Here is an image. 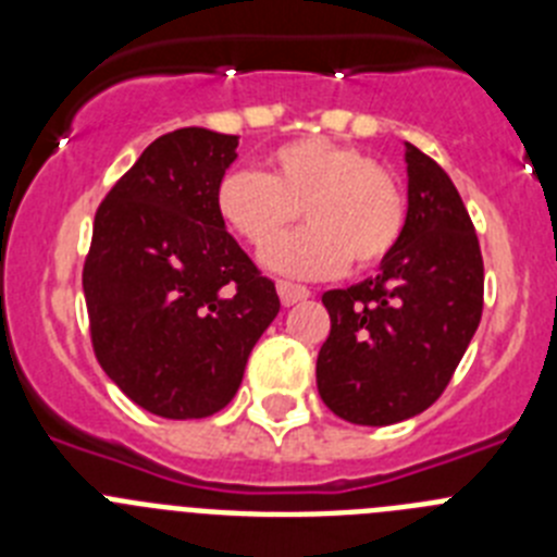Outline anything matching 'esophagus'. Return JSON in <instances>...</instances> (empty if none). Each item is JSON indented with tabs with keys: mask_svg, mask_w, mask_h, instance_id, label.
<instances>
[{
	"mask_svg": "<svg viewBox=\"0 0 557 557\" xmlns=\"http://www.w3.org/2000/svg\"><path fill=\"white\" fill-rule=\"evenodd\" d=\"M278 298H282L284 307H293V304H298V301H307L309 289L301 287V284L278 282Z\"/></svg>",
	"mask_w": 557,
	"mask_h": 557,
	"instance_id": "obj_1",
	"label": "esophagus"
}]
</instances>
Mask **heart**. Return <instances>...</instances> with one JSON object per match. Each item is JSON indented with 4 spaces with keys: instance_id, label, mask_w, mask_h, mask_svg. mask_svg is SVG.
<instances>
[{
    "instance_id": "heart-1",
    "label": "heart",
    "mask_w": 557,
    "mask_h": 557,
    "mask_svg": "<svg viewBox=\"0 0 557 557\" xmlns=\"http://www.w3.org/2000/svg\"><path fill=\"white\" fill-rule=\"evenodd\" d=\"M309 226L264 250V264L295 278H326L346 268L379 264L398 245L407 200L368 152L329 139L275 147L268 172L231 170L214 189L220 220L253 248H264L297 216Z\"/></svg>"
}]
</instances>
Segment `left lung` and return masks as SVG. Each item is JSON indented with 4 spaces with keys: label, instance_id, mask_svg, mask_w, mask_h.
Returning <instances> with one entry per match:
<instances>
[{
    "label": "left lung",
    "instance_id": "obj_1",
    "mask_svg": "<svg viewBox=\"0 0 557 557\" xmlns=\"http://www.w3.org/2000/svg\"><path fill=\"white\" fill-rule=\"evenodd\" d=\"M407 223L379 273L323 293L332 332L318 393L343 421L387 426L441 398L482 318V253L469 211L435 161L407 145Z\"/></svg>",
    "mask_w": 557,
    "mask_h": 557
}]
</instances>
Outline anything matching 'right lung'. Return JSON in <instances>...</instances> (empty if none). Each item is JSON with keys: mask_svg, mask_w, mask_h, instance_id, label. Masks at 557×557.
Instances as JSON below:
<instances>
[{"mask_svg": "<svg viewBox=\"0 0 557 557\" xmlns=\"http://www.w3.org/2000/svg\"><path fill=\"white\" fill-rule=\"evenodd\" d=\"M236 145L206 127L159 136L97 209L83 264L97 362L133 405L172 421L228 405L282 307L214 209Z\"/></svg>", "mask_w": 557, "mask_h": 557, "instance_id": "obj_1", "label": "right lung"}]
</instances>
